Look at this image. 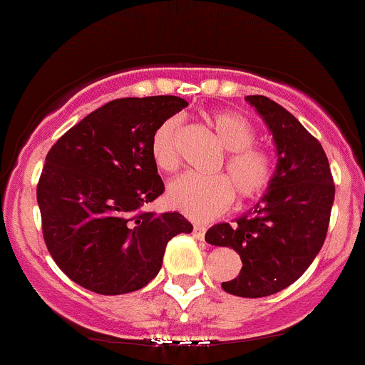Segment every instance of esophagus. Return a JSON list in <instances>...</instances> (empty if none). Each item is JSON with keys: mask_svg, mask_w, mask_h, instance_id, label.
<instances>
[{"mask_svg": "<svg viewBox=\"0 0 365 365\" xmlns=\"http://www.w3.org/2000/svg\"><path fill=\"white\" fill-rule=\"evenodd\" d=\"M206 234V228L202 227V225H195L193 227V237H197V240H202Z\"/></svg>", "mask_w": 365, "mask_h": 365, "instance_id": "obj_1", "label": "esophagus"}]
</instances>
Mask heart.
Segmentation results:
<instances>
[{"label": "heart", "instance_id": "1", "mask_svg": "<svg viewBox=\"0 0 365 365\" xmlns=\"http://www.w3.org/2000/svg\"><path fill=\"white\" fill-rule=\"evenodd\" d=\"M219 143L228 150L224 175L199 177L186 173L170 182L166 190L168 205L195 221H205L228 210L234 195L241 201H252L269 188L274 164L269 151L254 144L256 130L245 115L217 109L206 117ZM179 118H168L151 137V159L160 172H175L180 164Z\"/></svg>", "mask_w": 365, "mask_h": 365}]
</instances>
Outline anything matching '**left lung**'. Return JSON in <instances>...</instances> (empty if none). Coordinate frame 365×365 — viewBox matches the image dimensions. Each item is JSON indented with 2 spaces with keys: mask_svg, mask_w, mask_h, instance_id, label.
Returning <instances> with one entry per match:
<instances>
[{
  "mask_svg": "<svg viewBox=\"0 0 365 365\" xmlns=\"http://www.w3.org/2000/svg\"><path fill=\"white\" fill-rule=\"evenodd\" d=\"M272 133L278 164L265 195L235 222H219L205 240L230 247L241 257L240 274L222 291L241 298L276 294L309 269L325 241L334 182L322 144L294 115L261 95L245 98Z\"/></svg>",
  "mask_w": 365,
  "mask_h": 365,
  "instance_id": "8db88e82",
  "label": "left lung"
}]
</instances>
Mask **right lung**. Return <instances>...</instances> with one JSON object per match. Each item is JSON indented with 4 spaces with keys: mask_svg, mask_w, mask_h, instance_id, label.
<instances>
[{
    "mask_svg": "<svg viewBox=\"0 0 365 365\" xmlns=\"http://www.w3.org/2000/svg\"><path fill=\"white\" fill-rule=\"evenodd\" d=\"M186 106L170 95L111 100L45 157L36 190L45 245L87 291L115 296L143 289L159 274L168 241L193 230L179 212L144 210L164 192L151 137Z\"/></svg>",
    "mask_w": 365,
    "mask_h": 365,
    "instance_id": "1",
    "label": "right lung"
}]
</instances>
